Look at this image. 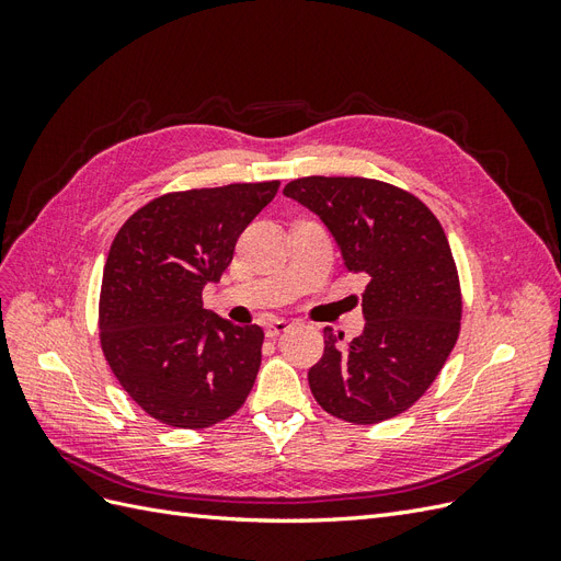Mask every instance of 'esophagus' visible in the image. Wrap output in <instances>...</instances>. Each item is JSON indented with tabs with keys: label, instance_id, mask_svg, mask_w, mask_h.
I'll list each match as a JSON object with an SVG mask.
<instances>
[{
	"label": "esophagus",
	"instance_id": "obj_1",
	"mask_svg": "<svg viewBox=\"0 0 561 561\" xmlns=\"http://www.w3.org/2000/svg\"><path fill=\"white\" fill-rule=\"evenodd\" d=\"M287 330H290V322L283 320V318L268 320V322H266V328H264L266 336H278V334H283V332H287Z\"/></svg>",
	"mask_w": 561,
	"mask_h": 561
}]
</instances>
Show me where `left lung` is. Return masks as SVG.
Wrapping results in <instances>:
<instances>
[{
	"instance_id": "left-lung-1",
	"label": "left lung",
	"mask_w": 561,
	"mask_h": 561,
	"mask_svg": "<svg viewBox=\"0 0 561 561\" xmlns=\"http://www.w3.org/2000/svg\"><path fill=\"white\" fill-rule=\"evenodd\" d=\"M285 196L332 231L351 274H363L365 330L344 346L325 328L309 369L328 414L369 426L426 393L461 332L463 297L443 225L412 192L369 178H297Z\"/></svg>"
}]
</instances>
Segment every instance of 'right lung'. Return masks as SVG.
I'll list each match as a JSON object with an SVG mask.
<instances>
[{
    "label": "right lung",
    "mask_w": 561,
    "mask_h": 561,
    "mask_svg": "<svg viewBox=\"0 0 561 561\" xmlns=\"http://www.w3.org/2000/svg\"><path fill=\"white\" fill-rule=\"evenodd\" d=\"M280 182L168 192L114 236L100 287V346L142 410L173 428H208L243 407L262 363L260 325L203 309L239 236Z\"/></svg>",
    "instance_id": "obj_1"
}]
</instances>
